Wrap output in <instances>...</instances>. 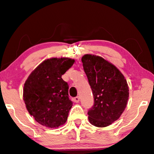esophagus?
<instances>
[{
    "label": "esophagus",
    "instance_id": "1",
    "mask_svg": "<svg viewBox=\"0 0 154 154\" xmlns=\"http://www.w3.org/2000/svg\"><path fill=\"white\" fill-rule=\"evenodd\" d=\"M74 101L75 102V103H79V97H75L74 98Z\"/></svg>",
    "mask_w": 154,
    "mask_h": 154
}]
</instances>
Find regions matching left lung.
I'll use <instances>...</instances> for the list:
<instances>
[{
  "instance_id": "1",
  "label": "left lung",
  "mask_w": 154,
  "mask_h": 154,
  "mask_svg": "<svg viewBox=\"0 0 154 154\" xmlns=\"http://www.w3.org/2000/svg\"><path fill=\"white\" fill-rule=\"evenodd\" d=\"M82 62L94 96L89 121L96 127L108 126L126 107L129 97L126 79L116 66L100 56L85 54Z\"/></svg>"
}]
</instances>
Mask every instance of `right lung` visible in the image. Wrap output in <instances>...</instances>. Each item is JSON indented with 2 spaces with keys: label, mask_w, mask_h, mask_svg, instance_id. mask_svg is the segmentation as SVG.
Masks as SVG:
<instances>
[{
  "label": "right lung",
  "mask_w": 154,
  "mask_h": 154,
  "mask_svg": "<svg viewBox=\"0 0 154 154\" xmlns=\"http://www.w3.org/2000/svg\"><path fill=\"white\" fill-rule=\"evenodd\" d=\"M75 60L68 57L47 59L29 75L23 90L28 112L41 125L57 128L67 120L72 102L68 95L69 85L62 75Z\"/></svg>",
  "instance_id": "1"
}]
</instances>
